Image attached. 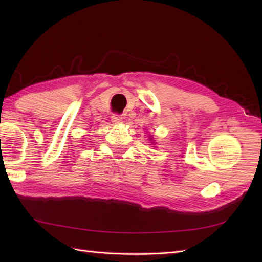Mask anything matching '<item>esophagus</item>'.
Returning <instances> with one entry per match:
<instances>
[{
    "label": "esophagus",
    "mask_w": 262,
    "mask_h": 262,
    "mask_svg": "<svg viewBox=\"0 0 262 262\" xmlns=\"http://www.w3.org/2000/svg\"><path fill=\"white\" fill-rule=\"evenodd\" d=\"M111 121L115 122V124H119V122H121V121H122V117H121V116H119V115L115 114V115L111 116Z\"/></svg>",
    "instance_id": "obj_1"
}]
</instances>
